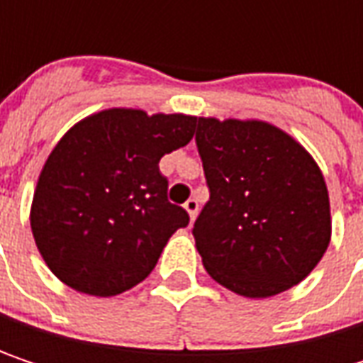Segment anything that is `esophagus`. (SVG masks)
<instances>
[{
	"label": "esophagus",
	"mask_w": 363,
	"mask_h": 363,
	"mask_svg": "<svg viewBox=\"0 0 363 363\" xmlns=\"http://www.w3.org/2000/svg\"><path fill=\"white\" fill-rule=\"evenodd\" d=\"M184 210L189 212L191 220H195V216H197V212H199V203H197V199H195V197L186 199V201H184Z\"/></svg>",
	"instance_id": "34e87169"
}]
</instances>
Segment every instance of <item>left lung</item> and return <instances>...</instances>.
<instances>
[{"mask_svg": "<svg viewBox=\"0 0 363 363\" xmlns=\"http://www.w3.org/2000/svg\"><path fill=\"white\" fill-rule=\"evenodd\" d=\"M210 199L193 238L206 271L246 298L301 284L322 260L332 220L313 157L267 121L195 117Z\"/></svg>", "mask_w": 363, "mask_h": 363, "instance_id": "1", "label": "left lung"}]
</instances>
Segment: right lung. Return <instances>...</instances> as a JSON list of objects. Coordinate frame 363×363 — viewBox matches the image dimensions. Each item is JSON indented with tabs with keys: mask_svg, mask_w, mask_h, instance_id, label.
Wrapping results in <instances>:
<instances>
[{
	"mask_svg": "<svg viewBox=\"0 0 363 363\" xmlns=\"http://www.w3.org/2000/svg\"><path fill=\"white\" fill-rule=\"evenodd\" d=\"M195 134L191 115L107 109L75 123L37 181L31 231L50 271L77 292L140 284L189 214L168 201L160 160Z\"/></svg>",
	"mask_w": 363,
	"mask_h": 363,
	"instance_id": "right-lung-1",
	"label": "right lung"
}]
</instances>
